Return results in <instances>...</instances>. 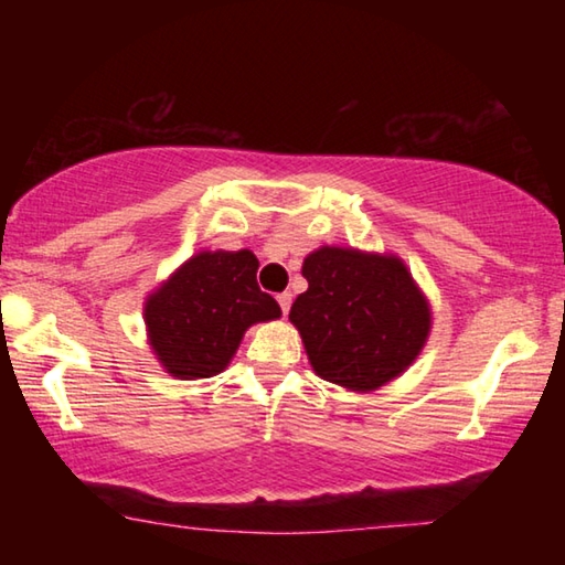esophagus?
Listing matches in <instances>:
<instances>
[{"instance_id":"esophagus-1","label":"esophagus","mask_w":565,"mask_h":565,"mask_svg":"<svg viewBox=\"0 0 565 565\" xmlns=\"http://www.w3.org/2000/svg\"><path fill=\"white\" fill-rule=\"evenodd\" d=\"M276 301H279L281 311H284V317H286V313H289V309H291V294H289V291H284V294L276 296Z\"/></svg>"}]
</instances>
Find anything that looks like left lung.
Wrapping results in <instances>:
<instances>
[{
	"label": "left lung",
	"instance_id": "obj_1",
	"mask_svg": "<svg viewBox=\"0 0 565 565\" xmlns=\"http://www.w3.org/2000/svg\"><path fill=\"white\" fill-rule=\"evenodd\" d=\"M309 289L289 319L313 371L351 391H374L424 349L431 311L396 256L323 246L301 266Z\"/></svg>",
	"mask_w": 565,
	"mask_h": 565
}]
</instances>
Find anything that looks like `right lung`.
<instances>
[{
	"label": "right lung",
	"mask_w": 565,
	"mask_h": 565,
	"mask_svg": "<svg viewBox=\"0 0 565 565\" xmlns=\"http://www.w3.org/2000/svg\"><path fill=\"white\" fill-rule=\"evenodd\" d=\"M252 252H202L149 296L145 319L151 349L171 376L209 379L226 369L256 321L281 317L256 284Z\"/></svg>",
	"instance_id": "right-lung-1"
}]
</instances>
